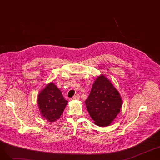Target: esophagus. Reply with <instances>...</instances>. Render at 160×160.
<instances>
[{"label":"esophagus","mask_w":160,"mask_h":160,"mask_svg":"<svg viewBox=\"0 0 160 160\" xmlns=\"http://www.w3.org/2000/svg\"><path fill=\"white\" fill-rule=\"evenodd\" d=\"M79 98H80V95L78 94H77V95H75L71 99L72 100H78Z\"/></svg>","instance_id":"esophagus-1"}]
</instances>
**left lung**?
<instances>
[{
    "label": "left lung",
    "mask_w": 160,
    "mask_h": 160,
    "mask_svg": "<svg viewBox=\"0 0 160 160\" xmlns=\"http://www.w3.org/2000/svg\"><path fill=\"white\" fill-rule=\"evenodd\" d=\"M85 103L91 119L100 127L110 125L122 107L119 91L103 75L95 81Z\"/></svg>",
    "instance_id": "8db88e82"
}]
</instances>
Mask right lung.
<instances>
[{
	"label": "right lung",
	"instance_id": "obj_1",
	"mask_svg": "<svg viewBox=\"0 0 160 160\" xmlns=\"http://www.w3.org/2000/svg\"><path fill=\"white\" fill-rule=\"evenodd\" d=\"M38 102L41 115L49 122H54L60 118L68 103L61 91L53 83H49L40 92Z\"/></svg>",
	"mask_w": 160,
	"mask_h": 160
}]
</instances>
